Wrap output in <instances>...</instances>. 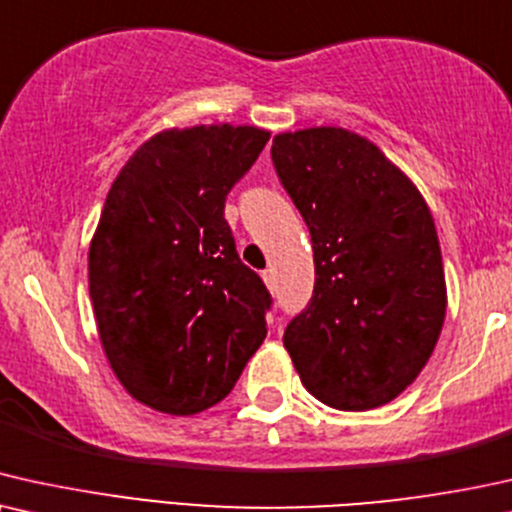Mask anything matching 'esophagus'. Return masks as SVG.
<instances>
[{
	"mask_svg": "<svg viewBox=\"0 0 512 512\" xmlns=\"http://www.w3.org/2000/svg\"><path fill=\"white\" fill-rule=\"evenodd\" d=\"M262 278H264V281H267V285H269V288H274V285H276V276H274V269H264V271H262Z\"/></svg>",
	"mask_w": 512,
	"mask_h": 512,
	"instance_id": "esophagus-1",
	"label": "esophagus"
}]
</instances>
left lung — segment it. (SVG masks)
Instances as JSON below:
<instances>
[{"instance_id":"1","label":"left lung","mask_w":512,"mask_h":512,"mask_svg":"<svg viewBox=\"0 0 512 512\" xmlns=\"http://www.w3.org/2000/svg\"><path fill=\"white\" fill-rule=\"evenodd\" d=\"M271 161L309 227L316 283L285 327L306 391L344 412L391 403L431 358L447 309L435 224L417 187L360 135H276Z\"/></svg>"}]
</instances>
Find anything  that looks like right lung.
Returning a JSON list of instances; mask_svg holds the SVG:
<instances>
[{"label": "right lung", "instance_id": "right-lung-1", "mask_svg": "<svg viewBox=\"0 0 512 512\" xmlns=\"http://www.w3.org/2000/svg\"><path fill=\"white\" fill-rule=\"evenodd\" d=\"M267 140L229 124L163 131L109 189L88 290L109 365L154 410L187 417L220 403L267 337L271 295L224 220Z\"/></svg>", "mask_w": 512, "mask_h": 512}]
</instances>
